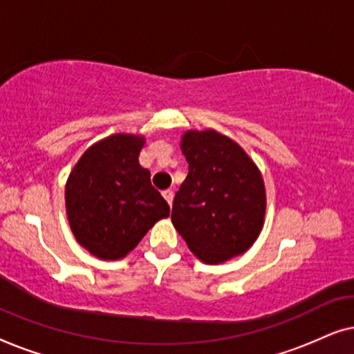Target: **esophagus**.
Masks as SVG:
<instances>
[{
    "mask_svg": "<svg viewBox=\"0 0 354 354\" xmlns=\"http://www.w3.org/2000/svg\"><path fill=\"white\" fill-rule=\"evenodd\" d=\"M162 196L166 198V201L169 203V205H172V200H174V192L172 190H164Z\"/></svg>",
    "mask_w": 354,
    "mask_h": 354,
    "instance_id": "esophagus-1",
    "label": "esophagus"
}]
</instances>
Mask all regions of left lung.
I'll return each instance as SVG.
<instances>
[{
  "label": "left lung",
  "instance_id": "left-lung-1",
  "mask_svg": "<svg viewBox=\"0 0 354 354\" xmlns=\"http://www.w3.org/2000/svg\"><path fill=\"white\" fill-rule=\"evenodd\" d=\"M187 178L172 205V224L205 263L245 253L264 221L266 193L258 167L234 140L190 130L182 138Z\"/></svg>",
  "mask_w": 354,
  "mask_h": 354
}]
</instances>
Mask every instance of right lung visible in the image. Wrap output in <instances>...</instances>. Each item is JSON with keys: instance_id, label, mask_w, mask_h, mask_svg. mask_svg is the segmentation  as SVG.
I'll return each instance as SVG.
<instances>
[{"instance_id": "right-lung-1", "label": "right lung", "mask_w": 354, "mask_h": 354, "mask_svg": "<svg viewBox=\"0 0 354 354\" xmlns=\"http://www.w3.org/2000/svg\"><path fill=\"white\" fill-rule=\"evenodd\" d=\"M142 147L135 135H111L86 149L67 180L72 232L101 259L124 258L171 211L138 164Z\"/></svg>"}]
</instances>
